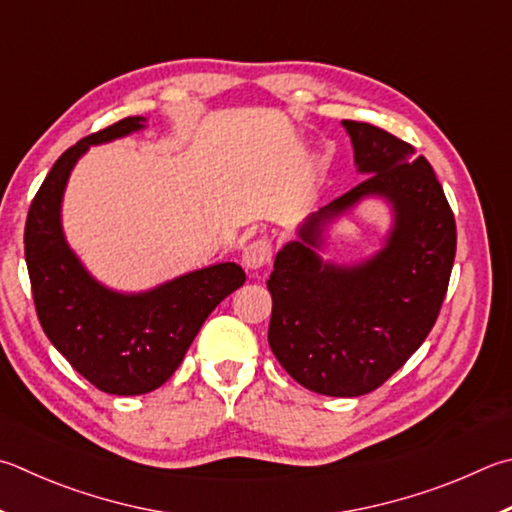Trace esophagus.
Here are the masks:
<instances>
[{
  "instance_id": "34e87169",
  "label": "esophagus",
  "mask_w": 512,
  "mask_h": 512,
  "mask_svg": "<svg viewBox=\"0 0 512 512\" xmlns=\"http://www.w3.org/2000/svg\"><path fill=\"white\" fill-rule=\"evenodd\" d=\"M271 259H273V241L266 237L255 239L253 244H248L244 250V264L248 268H253V271L271 264Z\"/></svg>"
}]
</instances>
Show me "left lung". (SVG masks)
<instances>
[{
  "instance_id": "obj_1",
  "label": "left lung",
  "mask_w": 512,
  "mask_h": 512,
  "mask_svg": "<svg viewBox=\"0 0 512 512\" xmlns=\"http://www.w3.org/2000/svg\"><path fill=\"white\" fill-rule=\"evenodd\" d=\"M367 179L333 199L275 257L268 345L288 376L324 396L378 389L439 318L457 253V224L425 156L376 125L342 120ZM369 193L395 203L397 226L367 265H322L310 250L322 220Z\"/></svg>"
}]
</instances>
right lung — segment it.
Here are the masks:
<instances>
[{"label": "right lung", "instance_id": "obj_1", "mask_svg": "<svg viewBox=\"0 0 512 512\" xmlns=\"http://www.w3.org/2000/svg\"><path fill=\"white\" fill-rule=\"evenodd\" d=\"M129 116L64 152L29 208L24 255L46 338L100 392L138 396L161 387L185 358L215 306L246 282L237 264L201 268L143 295H120L91 280L60 228L64 185L91 143L141 129Z\"/></svg>", "mask_w": 512, "mask_h": 512}]
</instances>
